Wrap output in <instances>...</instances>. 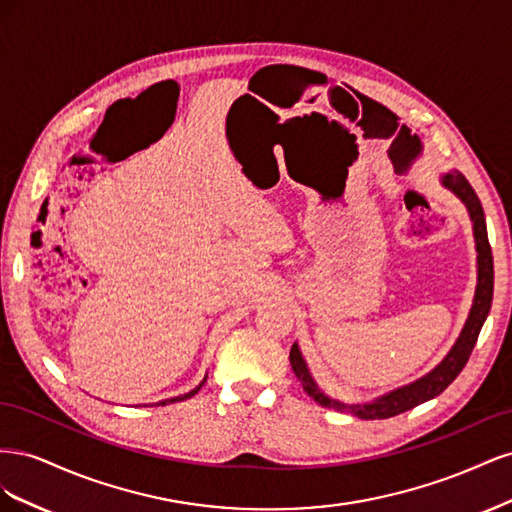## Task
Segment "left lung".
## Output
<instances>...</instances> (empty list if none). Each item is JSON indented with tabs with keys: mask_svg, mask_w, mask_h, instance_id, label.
<instances>
[{
	"mask_svg": "<svg viewBox=\"0 0 512 512\" xmlns=\"http://www.w3.org/2000/svg\"><path fill=\"white\" fill-rule=\"evenodd\" d=\"M442 188L448 192H453L463 205L468 209L470 222H472V232H474V243H476V290H474V299L470 314L466 318V324L457 337V342L453 348L448 350L444 359L427 371L425 376L416 378L410 384L399 386V389H393L389 393H384L371 401H356V404H348V401H339L331 395L324 393L318 382L314 380L312 371L307 367V361L303 359L299 344L294 342L290 348V365L294 376L299 378L303 384V389L309 397H314L320 406L324 408H333L337 412H348L359 418H365V421H378V418H391L401 412H408L416 408L418 404H425V401L438 397L448 384H451L459 374L461 369L466 367L472 348L478 339L480 329L489 316L491 309V299H493V256H491V245L487 239V224H485V213L483 205L472 190V185L468 179L463 177L459 170H451V173L440 175Z\"/></svg>",
	"mask_w": 512,
	"mask_h": 512,
	"instance_id": "obj_1",
	"label": "left lung"
}]
</instances>
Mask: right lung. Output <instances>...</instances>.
<instances>
[{"instance_id":"1","label":"right lung","mask_w":512,"mask_h":512,"mask_svg":"<svg viewBox=\"0 0 512 512\" xmlns=\"http://www.w3.org/2000/svg\"><path fill=\"white\" fill-rule=\"evenodd\" d=\"M207 382V376L203 378V382H200L198 386H196V389H192L190 393H183V395H179V397H170V399H164V401H158V404L156 406H166V404H175V401H185V399H190L192 395H196L198 391H200V386H203Z\"/></svg>"}]
</instances>
